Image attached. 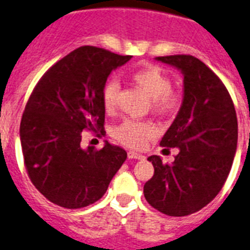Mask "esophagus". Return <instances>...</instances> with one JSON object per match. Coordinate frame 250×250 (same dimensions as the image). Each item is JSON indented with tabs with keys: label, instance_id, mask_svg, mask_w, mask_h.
Masks as SVG:
<instances>
[{
	"label": "esophagus",
	"instance_id": "34e87169",
	"mask_svg": "<svg viewBox=\"0 0 250 250\" xmlns=\"http://www.w3.org/2000/svg\"><path fill=\"white\" fill-rule=\"evenodd\" d=\"M128 158L129 159H143L144 155L139 153H135V151H128Z\"/></svg>",
	"mask_w": 250,
	"mask_h": 250
}]
</instances>
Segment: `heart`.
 I'll return each mask as SVG.
<instances>
[{
	"label": "heart",
	"mask_w": 250,
	"mask_h": 250,
	"mask_svg": "<svg viewBox=\"0 0 250 250\" xmlns=\"http://www.w3.org/2000/svg\"><path fill=\"white\" fill-rule=\"evenodd\" d=\"M151 99V109L160 115H173L182 105V93L172 88L171 77L157 65H145L136 69L129 76ZM119 86L115 81H107L101 91V103L106 113L117 109ZM114 137L123 145L132 149H143L150 140L158 135L157 127L150 122L125 121L113 131Z\"/></svg>",
	"instance_id": "b5f03b06"
}]
</instances>
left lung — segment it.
<instances>
[{"label":"left lung","instance_id":"1","mask_svg":"<svg viewBox=\"0 0 250 250\" xmlns=\"http://www.w3.org/2000/svg\"><path fill=\"white\" fill-rule=\"evenodd\" d=\"M157 60L184 73L182 106L160 141L180 153L172 164L158 155L147 158L154 176L144 185V195L159 212L184 217L209 204L224 188L236 151V111L224 82L195 56Z\"/></svg>","mask_w":250,"mask_h":250}]
</instances>
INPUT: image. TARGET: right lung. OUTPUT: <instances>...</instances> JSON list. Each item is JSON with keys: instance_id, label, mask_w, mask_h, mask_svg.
Listing matches in <instances>:
<instances>
[{"instance_id": "1", "label": "right lung", "mask_w": 250, "mask_h": 250, "mask_svg": "<svg viewBox=\"0 0 250 250\" xmlns=\"http://www.w3.org/2000/svg\"><path fill=\"white\" fill-rule=\"evenodd\" d=\"M132 56L82 46L55 62L30 93L20 122L26 173L38 191L66 209L103 198L127 151L106 141L81 147L82 131L103 135L101 91L113 69Z\"/></svg>"}]
</instances>
